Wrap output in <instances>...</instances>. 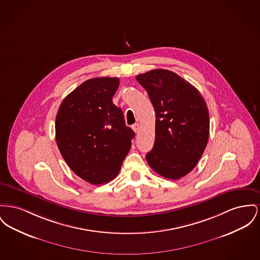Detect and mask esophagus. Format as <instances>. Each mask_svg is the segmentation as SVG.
Instances as JSON below:
<instances>
[{"label": "esophagus", "instance_id": "1", "mask_svg": "<svg viewBox=\"0 0 260 260\" xmlns=\"http://www.w3.org/2000/svg\"><path fill=\"white\" fill-rule=\"evenodd\" d=\"M133 129L135 131V133H138V131H139V123H135V124H133Z\"/></svg>", "mask_w": 260, "mask_h": 260}]
</instances>
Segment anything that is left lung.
<instances>
[{
    "label": "left lung",
    "instance_id": "1",
    "mask_svg": "<svg viewBox=\"0 0 260 260\" xmlns=\"http://www.w3.org/2000/svg\"><path fill=\"white\" fill-rule=\"evenodd\" d=\"M147 91L156 114L155 141L146 154L159 175L179 180L191 172L209 138V112L199 90L168 70L136 77Z\"/></svg>",
    "mask_w": 260,
    "mask_h": 260
}]
</instances>
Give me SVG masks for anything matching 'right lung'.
Instances as JSON below:
<instances>
[{
  "label": "right lung",
  "instance_id": "right-lung-1",
  "mask_svg": "<svg viewBox=\"0 0 260 260\" xmlns=\"http://www.w3.org/2000/svg\"><path fill=\"white\" fill-rule=\"evenodd\" d=\"M117 77L81 83L61 103L56 141L62 158L82 180L102 184L113 180L132 146L135 132L125 125L122 109L113 104Z\"/></svg>",
  "mask_w": 260,
  "mask_h": 260
}]
</instances>
